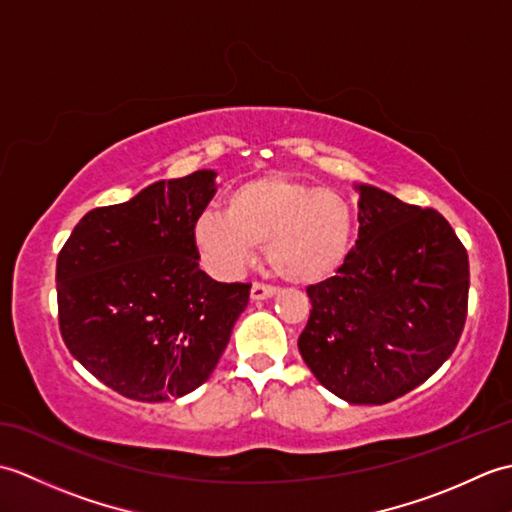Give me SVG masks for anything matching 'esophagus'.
Masks as SVG:
<instances>
[{
	"instance_id": "esophagus-1",
	"label": "esophagus",
	"mask_w": 512,
	"mask_h": 512,
	"mask_svg": "<svg viewBox=\"0 0 512 512\" xmlns=\"http://www.w3.org/2000/svg\"><path fill=\"white\" fill-rule=\"evenodd\" d=\"M275 295H277V288L266 286V284H253V288H250V299L253 301H266V299H273Z\"/></svg>"
}]
</instances>
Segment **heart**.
Instances as JSON below:
<instances>
[{"label":"heart","mask_w":512,"mask_h":512,"mask_svg":"<svg viewBox=\"0 0 512 512\" xmlns=\"http://www.w3.org/2000/svg\"><path fill=\"white\" fill-rule=\"evenodd\" d=\"M226 215L204 213L193 242L213 273L233 277L257 246L275 273L292 284H319L339 270L352 248L354 215L339 193L284 173L250 178L226 193Z\"/></svg>","instance_id":"b5f03b06"}]
</instances>
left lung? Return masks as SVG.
I'll use <instances>...</instances> for the list:
<instances>
[{
  "mask_svg": "<svg viewBox=\"0 0 512 512\" xmlns=\"http://www.w3.org/2000/svg\"><path fill=\"white\" fill-rule=\"evenodd\" d=\"M358 191V239L336 275L308 288L299 352L350 405H385L453 354L469 303V255L433 209L372 184Z\"/></svg>",
  "mask_w": 512,
  "mask_h": 512,
  "instance_id": "left-lung-1",
  "label": "left lung"
}]
</instances>
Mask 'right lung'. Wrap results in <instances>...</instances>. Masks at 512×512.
<instances>
[{
	"label": "right lung",
	"mask_w": 512,
	"mask_h": 512,
	"mask_svg": "<svg viewBox=\"0 0 512 512\" xmlns=\"http://www.w3.org/2000/svg\"><path fill=\"white\" fill-rule=\"evenodd\" d=\"M213 169L158 180L81 217L57 259L59 328L72 356L118 394L165 402L211 376L248 306V284L200 270L193 226Z\"/></svg>",
	"instance_id": "obj_1"
}]
</instances>
